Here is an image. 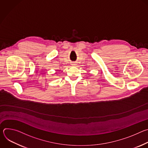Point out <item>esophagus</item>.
<instances>
[{"label":"esophagus","mask_w":148,"mask_h":148,"mask_svg":"<svg viewBox=\"0 0 148 148\" xmlns=\"http://www.w3.org/2000/svg\"><path fill=\"white\" fill-rule=\"evenodd\" d=\"M73 65H74V64H73Z\"/></svg>","instance_id":"esophagus-1"}]
</instances>
